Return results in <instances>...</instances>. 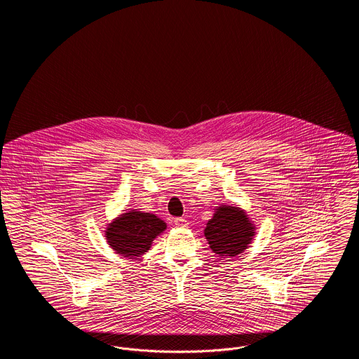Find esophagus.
Returning <instances> with one entry per match:
<instances>
[{"mask_svg": "<svg viewBox=\"0 0 359 359\" xmlns=\"http://www.w3.org/2000/svg\"><path fill=\"white\" fill-rule=\"evenodd\" d=\"M175 226H176V227H187V219H184V218H176V219H175Z\"/></svg>", "mask_w": 359, "mask_h": 359, "instance_id": "esophagus-1", "label": "esophagus"}]
</instances>
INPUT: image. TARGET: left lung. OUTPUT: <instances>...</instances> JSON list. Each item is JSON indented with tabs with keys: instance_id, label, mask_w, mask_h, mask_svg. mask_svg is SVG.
Returning a JSON list of instances; mask_svg holds the SVG:
<instances>
[{
	"instance_id": "1",
	"label": "left lung",
	"mask_w": 359,
	"mask_h": 359,
	"mask_svg": "<svg viewBox=\"0 0 359 359\" xmlns=\"http://www.w3.org/2000/svg\"><path fill=\"white\" fill-rule=\"evenodd\" d=\"M256 236V226L245 210L236 205H219L205 223V237L217 256L227 258L243 253Z\"/></svg>"
}]
</instances>
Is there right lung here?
<instances>
[{
	"label": "right lung",
	"mask_w": 359,
	"mask_h": 359,
	"mask_svg": "<svg viewBox=\"0 0 359 359\" xmlns=\"http://www.w3.org/2000/svg\"><path fill=\"white\" fill-rule=\"evenodd\" d=\"M165 229L167 223L154 214L129 210L107 223L104 237L117 255L136 258L145 255Z\"/></svg>",
	"instance_id": "obj_1"
}]
</instances>
